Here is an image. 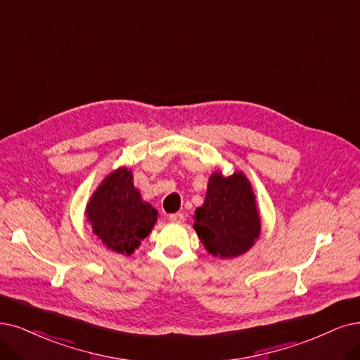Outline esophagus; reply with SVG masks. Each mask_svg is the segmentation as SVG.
Returning a JSON list of instances; mask_svg holds the SVG:
<instances>
[{
	"label": "esophagus",
	"instance_id": "34e87169",
	"mask_svg": "<svg viewBox=\"0 0 360 360\" xmlns=\"http://www.w3.org/2000/svg\"><path fill=\"white\" fill-rule=\"evenodd\" d=\"M169 219H170L172 222H184L185 217H184V214H181V212H176V214H170V215H169Z\"/></svg>",
	"mask_w": 360,
	"mask_h": 360
}]
</instances>
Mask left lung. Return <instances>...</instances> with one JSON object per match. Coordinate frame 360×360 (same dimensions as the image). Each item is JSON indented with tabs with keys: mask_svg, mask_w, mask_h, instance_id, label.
I'll return each instance as SVG.
<instances>
[{
	"mask_svg": "<svg viewBox=\"0 0 360 360\" xmlns=\"http://www.w3.org/2000/svg\"><path fill=\"white\" fill-rule=\"evenodd\" d=\"M194 229L209 254L234 258L246 252L261 231L255 195L243 173L209 178L206 200L195 209Z\"/></svg>",
	"mask_w": 360,
	"mask_h": 360,
	"instance_id": "obj_1",
	"label": "left lung"
}]
</instances>
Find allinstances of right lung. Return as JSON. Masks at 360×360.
Listing matches in <instances>:
<instances>
[{"label":"right lung","mask_w":360,"mask_h":360,"mask_svg":"<svg viewBox=\"0 0 360 360\" xmlns=\"http://www.w3.org/2000/svg\"><path fill=\"white\" fill-rule=\"evenodd\" d=\"M87 218L103 245L130 255L151 233L157 210L141 200L131 172L118 169L99 185L87 205Z\"/></svg>","instance_id":"1"}]
</instances>
